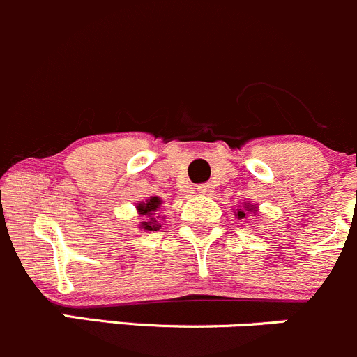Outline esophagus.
<instances>
[{
  "label": "esophagus",
  "mask_w": 357,
  "mask_h": 357,
  "mask_svg": "<svg viewBox=\"0 0 357 357\" xmlns=\"http://www.w3.org/2000/svg\"><path fill=\"white\" fill-rule=\"evenodd\" d=\"M212 192H214V190H212V185H208V183H204V185H200L199 188H197V193L204 197H211Z\"/></svg>",
  "instance_id": "esophagus-1"
}]
</instances>
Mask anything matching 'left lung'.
<instances>
[{"mask_svg":"<svg viewBox=\"0 0 357 357\" xmlns=\"http://www.w3.org/2000/svg\"><path fill=\"white\" fill-rule=\"evenodd\" d=\"M255 211H257V205L243 204L242 208H236V215H238L240 219H243L247 215V212H250V214H255Z\"/></svg>","mask_w":357,"mask_h":357,"instance_id":"1","label":"left lung"}]
</instances>
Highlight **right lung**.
I'll list each match as a JSON object with an SVG mask.
<instances>
[{
  "instance_id": "obj_1",
  "label": "right lung",
  "mask_w": 357,
  "mask_h": 357,
  "mask_svg": "<svg viewBox=\"0 0 357 357\" xmlns=\"http://www.w3.org/2000/svg\"><path fill=\"white\" fill-rule=\"evenodd\" d=\"M162 200L158 197H150L146 202H142L138 204V214L145 218V221L142 222L143 229H149V231H157L160 228V221H158V215H155V212L160 208Z\"/></svg>"
}]
</instances>
